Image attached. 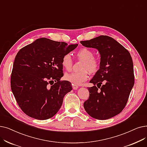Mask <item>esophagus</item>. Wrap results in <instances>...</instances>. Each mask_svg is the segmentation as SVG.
Returning a JSON list of instances; mask_svg holds the SVG:
<instances>
[{
  "label": "esophagus",
  "mask_w": 147,
  "mask_h": 147,
  "mask_svg": "<svg viewBox=\"0 0 147 147\" xmlns=\"http://www.w3.org/2000/svg\"><path fill=\"white\" fill-rule=\"evenodd\" d=\"M73 88L74 90H76V89H78V86L76 85H73Z\"/></svg>",
  "instance_id": "34e87169"
}]
</instances>
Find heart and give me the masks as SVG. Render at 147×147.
<instances>
[{
    "instance_id": "1",
    "label": "heart",
    "mask_w": 147,
    "mask_h": 147,
    "mask_svg": "<svg viewBox=\"0 0 147 147\" xmlns=\"http://www.w3.org/2000/svg\"><path fill=\"white\" fill-rule=\"evenodd\" d=\"M93 51L88 48H82L76 53L78 58L83 61L80 71L67 73L65 75L66 80L72 83L73 85H80L86 81L88 78V71L91 73H96L100 68V60L94 56ZM73 59L69 54L67 53L62 56L61 65L66 70H70L73 66Z\"/></svg>"
}]
</instances>
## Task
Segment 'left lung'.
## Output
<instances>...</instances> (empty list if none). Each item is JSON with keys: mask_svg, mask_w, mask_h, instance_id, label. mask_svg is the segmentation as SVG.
I'll list each match as a JSON object with an SVG mask.
<instances>
[{"mask_svg": "<svg viewBox=\"0 0 147 147\" xmlns=\"http://www.w3.org/2000/svg\"><path fill=\"white\" fill-rule=\"evenodd\" d=\"M80 43L86 47L97 49L100 55V68L89 82L94 86L88 88L89 97L84 103L85 109L97 119L112 118L124 109L134 85L131 56L109 36L101 35Z\"/></svg>", "mask_w": 147, "mask_h": 147, "instance_id": "8db88e82", "label": "left lung"}]
</instances>
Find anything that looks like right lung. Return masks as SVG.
Wrapping results in <instances>:
<instances>
[{"label":"right lung","mask_w":147,"mask_h":147,"mask_svg":"<svg viewBox=\"0 0 147 147\" xmlns=\"http://www.w3.org/2000/svg\"><path fill=\"white\" fill-rule=\"evenodd\" d=\"M78 44L41 38L21 49L11 76L12 93L22 111L29 117L45 120L58 112L71 84L60 80L63 76L62 56Z\"/></svg>","instance_id":"obj_1"}]
</instances>
